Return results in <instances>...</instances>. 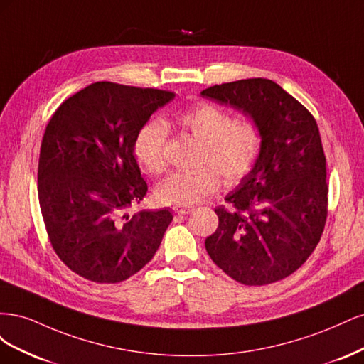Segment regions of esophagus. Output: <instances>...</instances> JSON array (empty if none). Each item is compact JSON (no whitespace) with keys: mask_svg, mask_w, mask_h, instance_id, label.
Returning <instances> with one entry per match:
<instances>
[{"mask_svg":"<svg viewBox=\"0 0 364 364\" xmlns=\"http://www.w3.org/2000/svg\"><path fill=\"white\" fill-rule=\"evenodd\" d=\"M173 211H174V214H190V213H193L194 211V208L193 206H181V205H174L173 206Z\"/></svg>","mask_w":364,"mask_h":364,"instance_id":"34e87169","label":"esophagus"}]
</instances>
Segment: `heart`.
Segmentation results:
<instances>
[{
	"label": "heart",
	"instance_id": "b5f03b06",
	"mask_svg": "<svg viewBox=\"0 0 364 364\" xmlns=\"http://www.w3.org/2000/svg\"><path fill=\"white\" fill-rule=\"evenodd\" d=\"M178 123L205 146L203 162L213 167L196 171H173L158 183L156 199L167 205H193L215 193L222 178L229 185L243 181L255 167L261 150V132L255 121L232 119L225 109L199 103L178 115ZM167 127L151 119L135 138V156L141 167L151 174L165 168L164 147Z\"/></svg>",
	"mask_w": 364,
	"mask_h": 364
}]
</instances>
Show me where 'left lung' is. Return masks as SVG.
Returning a JSON list of instances; mask_svg holds the SVG:
<instances>
[{"label":"left lung","instance_id":"8db88e82","mask_svg":"<svg viewBox=\"0 0 364 364\" xmlns=\"http://www.w3.org/2000/svg\"><path fill=\"white\" fill-rule=\"evenodd\" d=\"M202 97L243 112L261 132L255 167L217 206L208 255L230 278L264 285L287 278L316 249L328 206L326 159L316 119L269 79L206 87Z\"/></svg>","mask_w":364,"mask_h":364}]
</instances>
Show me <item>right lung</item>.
Here are the masks:
<instances>
[{
  "label": "right lung",
  "mask_w": 364,
  "mask_h": 364,
  "mask_svg": "<svg viewBox=\"0 0 364 364\" xmlns=\"http://www.w3.org/2000/svg\"><path fill=\"white\" fill-rule=\"evenodd\" d=\"M174 95L97 82L50 119L39 155V205L54 252L85 279L126 281L153 258L171 223L168 208L127 211L147 193L136 134Z\"/></svg>",
  "instance_id": "obj_1"
}]
</instances>
